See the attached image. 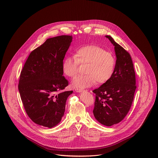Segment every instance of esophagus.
Segmentation results:
<instances>
[{
    "label": "esophagus",
    "mask_w": 158,
    "mask_h": 158,
    "mask_svg": "<svg viewBox=\"0 0 158 158\" xmlns=\"http://www.w3.org/2000/svg\"><path fill=\"white\" fill-rule=\"evenodd\" d=\"M76 91L77 93H82V92L83 91V90H82V89H76Z\"/></svg>",
    "instance_id": "1"
}]
</instances>
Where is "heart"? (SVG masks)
<instances>
[{"instance_id": "1", "label": "heart", "mask_w": 158, "mask_h": 158, "mask_svg": "<svg viewBox=\"0 0 158 158\" xmlns=\"http://www.w3.org/2000/svg\"><path fill=\"white\" fill-rule=\"evenodd\" d=\"M78 64H87L84 76H77L72 81V86L75 89H83L98 84L107 82L114 74L116 59L110 52L103 48L87 45L79 48L75 57L68 56L62 63L64 74L68 77H74L77 73Z\"/></svg>"}]
</instances>
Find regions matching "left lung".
<instances>
[{
    "instance_id": "obj_1",
    "label": "left lung",
    "mask_w": 158,
    "mask_h": 158,
    "mask_svg": "<svg viewBox=\"0 0 158 158\" xmlns=\"http://www.w3.org/2000/svg\"><path fill=\"white\" fill-rule=\"evenodd\" d=\"M106 37L114 46L116 66L111 78L93 91V114L99 123L111 126L121 122L131 108L136 89V76L130 54L111 36Z\"/></svg>"
}]
</instances>
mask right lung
I'll return each mask as SVG.
<instances>
[{"mask_svg":"<svg viewBox=\"0 0 158 158\" xmlns=\"http://www.w3.org/2000/svg\"><path fill=\"white\" fill-rule=\"evenodd\" d=\"M72 41L71 35L48 39L31 52L21 71L20 98L28 116L38 125L52 128L64 116L67 99L73 91L61 92L69 84L62 63Z\"/></svg>","mask_w":158,"mask_h":158,"instance_id":"1","label":"right lung"}]
</instances>
